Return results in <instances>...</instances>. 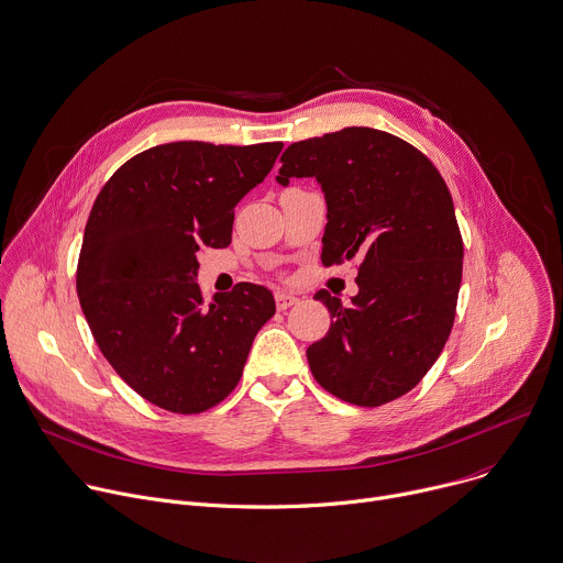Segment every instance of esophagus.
Wrapping results in <instances>:
<instances>
[{"mask_svg": "<svg viewBox=\"0 0 563 563\" xmlns=\"http://www.w3.org/2000/svg\"><path fill=\"white\" fill-rule=\"evenodd\" d=\"M296 302H298L296 296H291V294H287V291H276V307H278L280 311L289 309V307L296 305Z\"/></svg>", "mask_w": 563, "mask_h": 563, "instance_id": "esophagus-1", "label": "esophagus"}]
</instances>
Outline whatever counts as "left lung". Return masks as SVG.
Listing matches in <instances>:
<instances>
[{
	"label": "left lung",
	"instance_id": "obj_1",
	"mask_svg": "<svg viewBox=\"0 0 563 563\" xmlns=\"http://www.w3.org/2000/svg\"><path fill=\"white\" fill-rule=\"evenodd\" d=\"M280 163V185L322 187V265L362 258L351 305L313 296L333 318L307 349L313 378L344 402L387 405L427 376L455 320L464 245L449 187L420 150L373 128L291 143Z\"/></svg>",
	"mask_w": 563,
	"mask_h": 563
}]
</instances>
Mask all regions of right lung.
<instances>
[{
	"label": "right lung",
	"mask_w": 563,
	"mask_h": 563,
	"mask_svg": "<svg viewBox=\"0 0 563 563\" xmlns=\"http://www.w3.org/2000/svg\"><path fill=\"white\" fill-rule=\"evenodd\" d=\"M280 150L156 145L125 161L90 210L77 265L84 316L112 368L165 411L192 416L225 400L276 311L272 291L252 283L206 305L197 258L203 245L232 243L234 208Z\"/></svg>",
	"instance_id": "obj_1"
}]
</instances>
